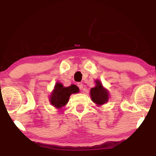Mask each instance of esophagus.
Returning <instances> with one entry per match:
<instances>
[{
  "mask_svg": "<svg viewBox=\"0 0 156 156\" xmlns=\"http://www.w3.org/2000/svg\"><path fill=\"white\" fill-rule=\"evenodd\" d=\"M78 87H79V89H80V90H82V89H83V84H82L81 83H78Z\"/></svg>",
  "mask_w": 156,
  "mask_h": 156,
  "instance_id": "1",
  "label": "esophagus"
}]
</instances>
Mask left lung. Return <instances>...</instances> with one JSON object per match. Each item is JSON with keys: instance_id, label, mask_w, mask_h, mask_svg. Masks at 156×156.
<instances>
[{"instance_id": "obj_1", "label": "left lung", "mask_w": 156, "mask_h": 156, "mask_svg": "<svg viewBox=\"0 0 156 156\" xmlns=\"http://www.w3.org/2000/svg\"><path fill=\"white\" fill-rule=\"evenodd\" d=\"M96 86L90 90V97L92 101L98 105L105 104L108 101V91L103 87L100 80H96Z\"/></svg>"}]
</instances>
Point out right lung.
<instances>
[{"mask_svg": "<svg viewBox=\"0 0 156 156\" xmlns=\"http://www.w3.org/2000/svg\"><path fill=\"white\" fill-rule=\"evenodd\" d=\"M77 92H79V89L76 85L64 87L61 83H56L50 96V102L55 108H61L68 103L71 94Z\"/></svg>", "mask_w": 156, "mask_h": 156, "instance_id": "right-lung-1", "label": "right lung"}]
</instances>
